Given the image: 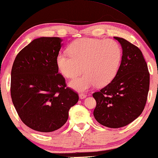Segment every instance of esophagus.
Here are the masks:
<instances>
[{"label":"esophagus","instance_id":"1","mask_svg":"<svg viewBox=\"0 0 158 158\" xmlns=\"http://www.w3.org/2000/svg\"><path fill=\"white\" fill-rule=\"evenodd\" d=\"M87 97V95L85 94H79V98H81V99H84L85 98Z\"/></svg>","mask_w":158,"mask_h":158}]
</instances>
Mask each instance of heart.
<instances>
[{
  "mask_svg": "<svg viewBox=\"0 0 158 158\" xmlns=\"http://www.w3.org/2000/svg\"><path fill=\"white\" fill-rule=\"evenodd\" d=\"M68 51L70 54L58 55L56 64L68 79L86 71L69 83L70 87L79 91L88 90L96 84H109L116 75L122 57L120 45L113 40L80 38L72 42Z\"/></svg>",
  "mask_w": 158,
  "mask_h": 158,
  "instance_id": "heart-1",
  "label": "heart"
}]
</instances>
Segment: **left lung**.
<instances>
[{
    "instance_id": "left-lung-1",
    "label": "left lung",
    "mask_w": 158,
    "mask_h": 158,
    "mask_svg": "<svg viewBox=\"0 0 158 158\" xmlns=\"http://www.w3.org/2000/svg\"><path fill=\"white\" fill-rule=\"evenodd\" d=\"M122 47V59L110 83L93 94L96 101V120L110 128L132 122L145 107L149 89L147 64L138 47L123 38L114 37Z\"/></svg>"
}]
</instances>
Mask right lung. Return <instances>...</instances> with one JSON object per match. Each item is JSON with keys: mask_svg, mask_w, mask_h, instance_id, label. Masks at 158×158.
<instances>
[{"mask_svg": "<svg viewBox=\"0 0 158 158\" xmlns=\"http://www.w3.org/2000/svg\"><path fill=\"white\" fill-rule=\"evenodd\" d=\"M62 41L60 37L34 40L17 55L11 73V97L19 117L29 128L45 133L63 126L79 101L77 93L66 87L58 73Z\"/></svg>", "mask_w": 158, "mask_h": 158, "instance_id": "add662e5", "label": "right lung"}]
</instances>
